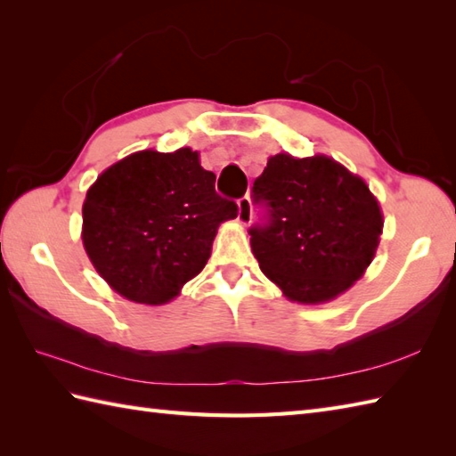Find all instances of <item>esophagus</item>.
<instances>
[{
  "mask_svg": "<svg viewBox=\"0 0 456 456\" xmlns=\"http://www.w3.org/2000/svg\"><path fill=\"white\" fill-rule=\"evenodd\" d=\"M237 219L243 223V225H247V223H250V219H253V208H250V198L248 196L239 198V216H237Z\"/></svg>",
  "mask_w": 456,
  "mask_h": 456,
  "instance_id": "esophagus-1",
  "label": "esophagus"
}]
</instances>
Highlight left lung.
<instances>
[{"instance_id": "obj_1", "label": "left lung", "mask_w": 456, "mask_h": 456, "mask_svg": "<svg viewBox=\"0 0 456 456\" xmlns=\"http://www.w3.org/2000/svg\"><path fill=\"white\" fill-rule=\"evenodd\" d=\"M260 270L299 304L343 294L370 265L382 213L366 183L327 157L276 154L253 183Z\"/></svg>"}]
</instances>
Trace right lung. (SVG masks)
Here are the masks:
<instances>
[{"label":"right lung","mask_w":456,"mask_h":456,"mask_svg":"<svg viewBox=\"0 0 456 456\" xmlns=\"http://www.w3.org/2000/svg\"><path fill=\"white\" fill-rule=\"evenodd\" d=\"M237 203L216 191L198 152L142 151L119 160L86 196L82 240L115 292L164 304L206 266L221 221Z\"/></svg>","instance_id":"obj_1"}]
</instances>
